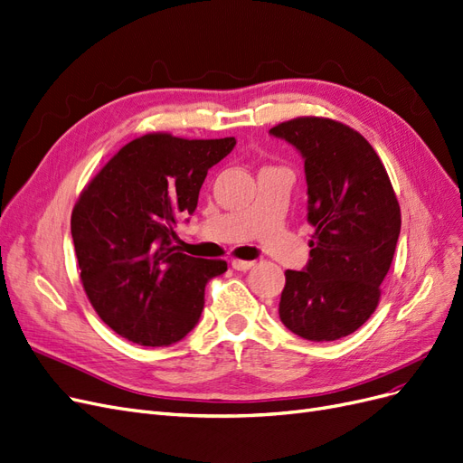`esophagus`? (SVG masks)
<instances>
[{
    "label": "esophagus",
    "instance_id": "obj_1",
    "mask_svg": "<svg viewBox=\"0 0 463 463\" xmlns=\"http://www.w3.org/2000/svg\"><path fill=\"white\" fill-rule=\"evenodd\" d=\"M253 265H255L253 261H242V260H234V261H232V269H236V270H242V272L250 270Z\"/></svg>",
    "mask_w": 463,
    "mask_h": 463
}]
</instances>
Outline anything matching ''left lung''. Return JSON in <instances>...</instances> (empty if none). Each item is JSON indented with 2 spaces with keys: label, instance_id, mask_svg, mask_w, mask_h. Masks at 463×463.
I'll use <instances>...</instances> for the list:
<instances>
[{
  "label": "left lung",
  "instance_id": "1",
  "mask_svg": "<svg viewBox=\"0 0 463 463\" xmlns=\"http://www.w3.org/2000/svg\"><path fill=\"white\" fill-rule=\"evenodd\" d=\"M305 160L309 263L286 270L279 315L309 341H335L372 317L401 234L387 171L364 137L328 118L305 116L269 131Z\"/></svg>",
  "mask_w": 463,
  "mask_h": 463
}]
</instances>
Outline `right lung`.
<instances>
[{
  "instance_id": "right-lung-1",
  "label": "right lung",
  "mask_w": 463,
  "mask_h": 463,
  "mask_svg": "<svg viewBox=\"0 0 463 463\" xmlns=\"http://www.w3.org/2000/svg\"><path fill=\"white\" fill-rule=\"evenodd\" d=\"M234 145V137L148 133L119 148L83 188L71 221L80 277L118 335L167 347L198 324L205 284L227 263L183 253L174 227L181 213H194L208 169Z\"/></svg>"
}]
</instances>
